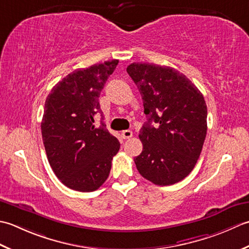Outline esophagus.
Returning <instances> with one entry per match:
<instances>
[{
  "instance_id": "esophagus-1",
  "label": "esophagus",
  "mask_w": 249,
  "mask_h": 249,
  "mask_svg": "<svg viewBox=\"0 0 249 249\" xmlns=\"http://www.w3.org/2000/svg\"><path fill=\"white\" fill-rule=\"evenodd\" d=\"M121 135H123L124 139H130V138H132V135H133V132H132L131 130H124L121 132Z\"/></svg>"
}]
</instances>
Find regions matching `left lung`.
<instances>
[{
	"label": "left lung",
	"instance_id": "left-lung-1",
	"mask_svg": "<svg viewBox=\"0 0 249 249\" xmlns=\"http://www.w3.org/2000/svg\"><path fill=\"white\" fill-rule=\"evenodd\" d=\"M126 72L138 86L147 116L136 169L155 185L176 184L190 174L201 155L207 131L204 96L173 68L134 62Z\"/></svg>",
	"mask_w": 249,
	"mask_h": 249
}]
</instances>
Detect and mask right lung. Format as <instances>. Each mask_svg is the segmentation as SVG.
<instances>
[{"label":"right lung","mask_w":249,"mask_h":249,"mask_svg":"<svg viewBox=\"0 0 249 249\" xmlns=\"http://www.w3.org/2000/svg\"><path fill=\"white\" fill-rule=\"evenodd\" d=\"M118 60L105 61L69 74L50 91L42 128L47 159L55 176L69 188L90 192L109 175L119 141L105 128L99 98Z\"/></svg>","instance_id":"obj_1"}]
</instances>
